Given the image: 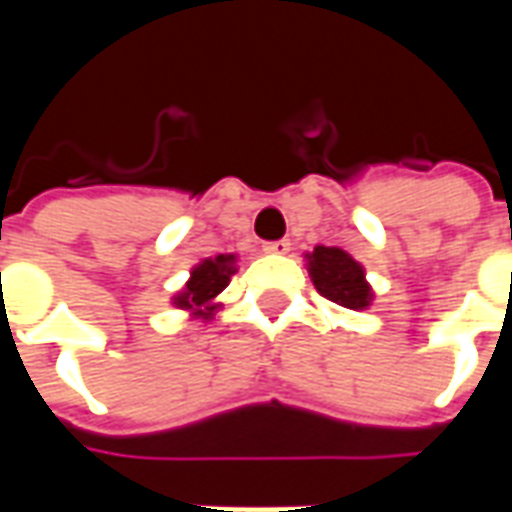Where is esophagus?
<instances>
[{
	"label": "esophagus",
	"mask_w": 512,
	"mask_h": 512,
	"mask_svg": "<svg viewBox=\"0 0 512 512\" xmlns=\"http://www.w3.org/2000/svg\"><path fill=\"white\" fill-rule=\"evenodd\" d=\"M263 252H268V255H288L290 241L288 238H282V241H268V244L263 246Z\"/></svg>",
	"instance_id": "34e87169"
}]
</instances>
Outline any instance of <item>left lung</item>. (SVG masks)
<instances>
[{
	"label": "left lung",
	"instance_id": "8db88e82",
	"mask_svg": "<svg viewBox=\"0 0 512 512\" xmlns=\"http://www.w3.org/2000/svg\"><path fill=\"white\" fill-rule=\"evenodd\" d=\"M307 271L321 296L348 310H367L376 296L362 263H356L340 246H315L307 255Z\"/></svg>",
	"mask_w": 512,
	"mask_h": 512
}]
</instances>
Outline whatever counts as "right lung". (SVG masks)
<instances>
[{
    "label": "right lung",
    "instance_id": "1",
    "mask_svg": "<svg viewBox=\"0 0 512 512\" xmlns=\"http://www.w3.org/2000/svg\"><path fill=\"white\" fill-rule=\"evenodd\" d=\"M235 263H238V257L235 255L205 257L202 263H197V266L191 268L189 282L183 285L180 293L172 296V304H175L178 310L189 312L191 318L211 321L213 315L222 310L219 293L230 285V277L238 271Z\"/></svg>",
    "mask_w": 512,
    "mask_h": 512
}]
</instances>
